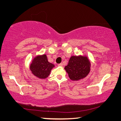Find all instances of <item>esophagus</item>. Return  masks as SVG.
<instances>
[{
    "label": "esophagus",
    "instance_id": "esophagus-1",
    "mask_svg": "<svg viewBox=\"0 0 121 121\" xmlns=\"http://www.w3.org/2000/svg\"><path fill=\"white\" fill-rule=\"evenodd\" d=\"M58 66H59V67H62V66H63L62 63H60V64H59V65H58Z\"/></svg>",
    "mask_w": 121,
    "mask_h": 121
}]
</instances>
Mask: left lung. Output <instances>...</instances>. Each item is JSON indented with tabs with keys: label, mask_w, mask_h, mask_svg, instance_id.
<instances>
[{
	"label": "left lung",
	"mask_w": 121,
	"mask_h": 121,
	"mask_svg": "<svg viewBox=\"0 0 121 121\" xmlns=\"http://www.w3.org/2000/svg\"><path fill=\"white\" fill-rule=\"evenodd\" d=\"M91 63L86 56H71L65 69L71 80L77 81L85 78L91 70Z\"/></svg>",
	"instance_id": "obj_1"
}]
</instances>
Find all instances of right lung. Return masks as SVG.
<instances>
[{"label":"right lung","mask_w":121,"mask_h":121,"mask_svg":"<svg viewBox=\"0 0 121 121\" xmlns=\"http://www.w3.org/2000/svg\"><path fill=\"white\" fill-rule=\"evenodd\" d=\"M55 65L49 62L46 54L38 55L34 57L30 64V70L35 76L40 79L48 77Z\"/></svg>","instance_id":"1"}]
</instances>
